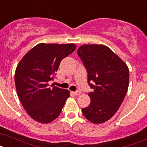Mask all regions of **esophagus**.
<instances>
[{"label": "esophagus", "instance_id": "obj_1", "mask_svg": "<svg viewBox=\"0 0 147 147\" xmlns=\"http://www.w3.org/2000/svg\"><path fill=\"white\" fill-rule=\"evenodd\" d=\"M81 93V91H79V90H77V91H76V92H74V94L76 95V96H79Z\"/></svg>", "mask_w": 147, "mask_h": 147}]
</instances>
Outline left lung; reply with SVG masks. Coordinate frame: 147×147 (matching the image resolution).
Wrapping results in <instances>:
<instances>
[{
	"mask_svg": "<svg viewBox=\"0 0 147 147\" xmlns=\"http://www.w3.org/2000/svg\"><path fill=\"white\" fill-rule=\"evenodd\" d=\"M78 55L87 71L92 92L90 104L82 108L86 119L95 124L108 121L118 111L126 95L129 71L126 64L104 45H83Z\"/></svg>",
	"mask_w": 147,
	"mask_h": 147,
	"instance_id": "obj_1",
	"label": "left lung"
}]
</instances>
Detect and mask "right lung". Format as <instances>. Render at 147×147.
Wrapping results in <instances>:
<instances>
[{
  "label": "right lung",
  "mask_w": 147,
  "mask_h": 147,
  "mask_svg": "<svg viewBox=\"0 0 147 147\" xmlns=\"http://www.w3.org/2000/svg\"><path fill=\"white\" fill-rule=\"evenodd\" d=\"M71 44L39 43L18 63L15 84L18 98L28 115L40 123H49L58 117L69 91L49 87L61 60L76 50Z\"/></svg>",
  "instance_id": "1"
}]
</instances>
